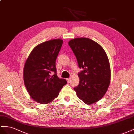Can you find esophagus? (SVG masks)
Instances as JSON below:
<instances>
[{
	"instance_id": "esophagus-1",
	"label": "esophagus",
	"mask_w": 134,
	"mask_h": 134,
	"mask_svg": "<svg viewBox=\"0 0 134 134\" xmlns=\"http://www.w3.org/2000/svg\"><path fill=\"white\" fill-rule=\"evenodd\" d=\"M66 80H67V83H70V81H71V78H68V79H67Z\"/></svg>"
}]
</instances>
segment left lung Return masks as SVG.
<instances>
[{
  "mask_svg": "<svg viewBox=\"0 0 134 134\" xmlns=\"http://www.w3.org/2000/svg\"><path fill=\"white\" fill-rule=\"evenodd\" d=\"M68 44L83 71L78 74L80 82L74 88L79 98L91 105L100 100L108 91L111 78L108 57L102 46L88 38L71 40Z\"/></svg>",
  "mask_w": 134,
  "mask_h": 134,
  "instance_id": "left-lung-1",
  "label": "left lung"
}]
</instances>
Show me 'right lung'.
Wrapping results in <instances>:
<instances>
[{
	"label": "right lung",
	"mask_w": 134,
	"mask_h": 134,
	"mask_svg": "<svg viewBox=\"0 0 134 134\" xmlns=\"http://www.w3.org/2000/svg\"><path fill=\"white\" fill-rule=\"evenodd\" d=\"M63 40H51L38 44L31 51L24 67V83L30 96L40 104H47L59 95L67 81L56 74L55 60ZM53 71L55 74H51Z\"/></svg>",
	"instance_id": "add662e5"
}]
</instances>
